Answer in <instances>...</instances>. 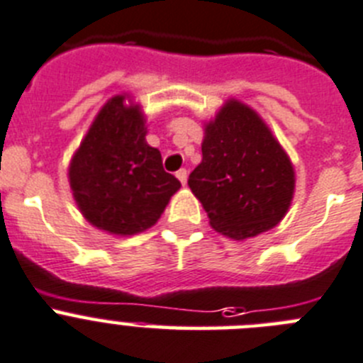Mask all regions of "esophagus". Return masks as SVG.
Returning <instances> with one entry per match:
<instances>
[{
    "label": "esophagus",
    "instance_id": "1",
    "mask_svg": "<svg viewBox=\"0 0 363 363\" xmlns=\"http://www.w3.org/2000/svg\"><path fill=\"white\" fill-rule=\"evenodd\" d=\"M175 175H177V179L182 182V184H186V181H188V172H186L184 168H181Z\"/></svg>",
    "mask_w": 363,
    "mask_h": 363
}]
</instances>
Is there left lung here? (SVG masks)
<instances>
[{"label":"left lung","mask_w":363,"mask_h":363,"mask_svg":"<svg viewBox=\"0 0 363 363\" xmlns=\"http://www.w3.org/2000/svg\"><path fill=\"white\" fill-rule=\"evenodd\" d=\"M294 168L259 116L238 101L225 104L206 127L202 162L188 184L213 229L245 240L272 229L289 211Z\"/></svg>","instance_id":"left-lung-1"}]
</instances>
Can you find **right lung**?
Instances as JSON below:
<instances>
[{
    "mask_svg": "<svg viewBox=\"0 0 363 363\" xmlns=\"http://www.w3.org/2000/svg\"><path fill=\"white\" fill-rule=\"evenodd\" d=\"M116 96L91 125L69 166V184L82 215L113 235H135L152 228L181 188L164 172L161 152L145 141L138 105Z\"/></svg>",
    "mask_w": 363,
    "mask_h": 363,
    "instance_id": "1",
    "label": "right lung"
}]
</instances>
